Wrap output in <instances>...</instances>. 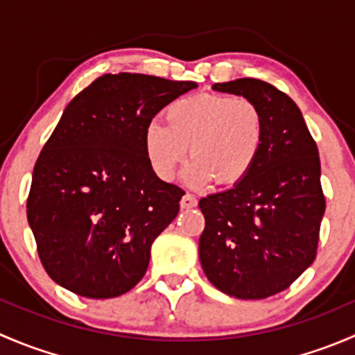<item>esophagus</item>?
<instances>
[{
  "instance_id": "1",
  "label": "esophagus",
  "mask_w": 355,
  "mask_h": 355,
  "mask_svg": "<svg viewBox=\"0 0 355 355\" xmlns=\"http://www.w3.org/2000/svg\"><path fill=\"white\" fill-rule=\"evenodd\" d=\"M180 206L184 207V209H191V207H196L198 206V199H196V196H192V194H185L184 198H182V200H180Z\"/></svg>"
}]
</instances>
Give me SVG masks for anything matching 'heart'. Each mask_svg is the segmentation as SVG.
<instances>
[{
  "mask_svg": "<svg viewBox=\"0 0 355 355\" xmlns=\"http://www.w3.org/2000/svg\"><path fill=\"white\" fill-rule=\"evenodd\" d=\"M166 125L146 130V156L163 180H171L189 157V184L234 185L250 171L263 146L261 110L247 98L198 94L177 99L164 111Z\"/></svg>",
  "mask_w": 355,
  "mask_h": 355,
  "instance_id": "b5f03b06",
  "label": "heart"
}]
</instances>
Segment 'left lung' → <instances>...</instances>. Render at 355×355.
I'll return each instance as SVG.
<instances>
[{"mask_svg": "<svg viewBox=\"0 0 355 355\" xmlns=\"http://www.w3.org/2000/svg\"><path fill=\"white\" fill-rule=\"evenodd\" d=\"M250 99L264 135L249 173L199 200L206 220L199 259L207 280L237 299H266L288 288L316 259L324 200L318 146L299 106L257 78L214 84Z\"/></svg>", "mask_w": 355, "mask_h": 355, "instance_id": "left-lung-1", "label": "left lung"}]
</instances>
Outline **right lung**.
Here are the masks:
<instances>
[{
    "label": "right lung",
    "mask_w": 355,
    "mask_h": 355,
    "mask_svg": "<svg viewBox=\"0 0 355 355\" xmlns=\"http://www.w3.org/2000/svg\"><path fill=\"white\" fill-rule=\"evenodd\" d=\"M196 82L106 73L63 111L32 173L27 220L53 282L111 299L148 270L155 239L185 194L159 180L146 156L153 118Z\"/></svg>",
    "instance_id": "obj_1"
}]
</instances>
